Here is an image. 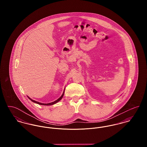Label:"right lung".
<instances>
[{"label":"right lung","mask_w":147,"mask_h":147,"mask_svg":"<svg viewBox=\"0 0 147 147\" xmlns=\"http://www.w3.org/2000/svg\"><path fill=\"white\" fill-rule=\"evenodd\" d=\"M64 91H65V88H64V91H63V94H62V95H61V96L60 97V98H58L57 100L56 101H53V102H50V103H48V104H43V103H41V102H38V101H35V100H32V98H29L28 96V98L31 101H32L33 102H35L36 104H38V105H45V106H49V105H54V104H55L56 103H57L58 101H59L62 98H63V95H64Z\"/></svg>","instance_id":"right-lung-1"}]
</instances>
